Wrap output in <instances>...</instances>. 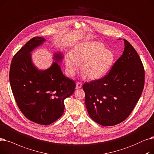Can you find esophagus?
Wrapping results in <instances>:
<instances>
[{
    "label": "esophagus",
    "instance_id": "obj_1",
    "mask_svg": "<svg viewBox=\"0 0 154 154\" xmlns=\"http://www.w3.org/2000/svg\"><path fill=\"white\" fill-rule=\"evenodd\" d=\"M82 87V83H81L80 82H77L76 85V89H79L81 88Z\"/></svg>",
    "mask_w": 154,
    "mask_h": 154
}]
</instances>
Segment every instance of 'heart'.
Returning <instances> with one entry per match:
<instances>
[{
    "label": "heart",
    "instance_id": "heart-1",
    "mask_svg": "<svg viewBox=\"0 0 154 154\" xmlns=\"http://www.w3.org/2000/svg\"><path fill=\"white\" fill-rule=\"evenodd\" d=\"M101 42L85 41L78 44L72 53L65 57V64L68 74L73 76L82 64L81 71L91 79H97L105 76L111 69L115 56L111 50Z\"/></svg>",
    "mask_w": 154,
    "mask_h": 154
}]
</instances>
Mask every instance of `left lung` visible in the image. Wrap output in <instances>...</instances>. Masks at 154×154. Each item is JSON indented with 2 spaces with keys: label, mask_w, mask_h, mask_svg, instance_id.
<instances>
[{
  "label": "left lung",
  "mask_w": 154,
  "mask_h": 154,
  "mask_svg": "<svg viewBox=\"0 0 154 154\" xmlns=\"http://www.w3.org/2000/svg\"><path fill=\"white\" fill-rule=\"evenodd\" d=\"M123 54L108 74L83 85L88 113L95 122L104 127L125 120L143 89L145 72L140 58L128 41L123 39Z\"/></svg>",
  "instance_id": "obj_1"
}]
</instances>
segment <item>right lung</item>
Listing matches in <instances>:
<instances>
[{
	"instance_id": "1",
	"label": "right lung",
	"mask_w": 154,
	"mask_h": 154,
	"mask_svg": "<svg viewBox=\"0 0 154 154\" xmlns=\"http://www.w3.org/2000/svg\"><path fill=\"white\" fill-rule=\"evenodd\" d=\"M46 41L34 37L12 58L9 72L11 89L16 103L31 121L47 125L61 117L64 100L74 93L76 84L65 76L59 63L64 54L54 52V62L46 69H39L32 62L31 53Z\"/></svg>"
}]
</instances>
